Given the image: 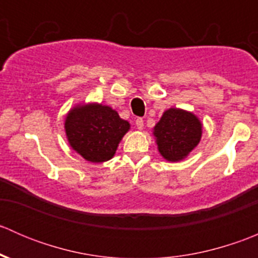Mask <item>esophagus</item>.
<instances>
[{"label": "esophagus", "instance_id": "34e87169", "mask_svg": "<svg viewBox=\"0 0 258 258\" xmlns=\"http://www.w3.org/2000/svg\"><path fill=\"white\" fill-rule=\"evenodd\" d=\"M135 123H136V127H137V130H140V131H141V130H144V119L142 118H137L136 119V122H135Z\"/></svg>", "mask_w": 258, "mask_h": 258}]
</instances>
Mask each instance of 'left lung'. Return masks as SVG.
Segmentation results:
<instances>
[{"label":"left lung","mask_w":258,"mask_h":258,"mask_svg":"<svg viewBox=\"0 0 258 258\" xmlns=\"http://www.w3.org/2000/svg\"><path fill=\"white\" fill-rule=\"evenodd\" d=\"M153 136L161 156L170 162H178L200 144L202 123L195 113L171 107L153 127Z\"/></svg>","instance_id":"8db88e82"}]
</instances>
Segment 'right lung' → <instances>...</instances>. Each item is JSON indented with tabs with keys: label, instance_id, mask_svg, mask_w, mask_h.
<instances>
[{
	"label": "right lung",
	"instance_id": "1",
	"mask_svg": "<svg viewBox=\"0 0 258 258\" xmlns=\"http://www.w3.org/2000/svg\"><path fill=\"white\" fill-rule=\"evenodd\" d=\"M130 127V122L122 119L112 107L97 102L76 105L64 118V131L72 150L93 163L111 160Z\"/></svg>",
	"mask_w": 258,
	"mask_h": 258
}]
</instances>
